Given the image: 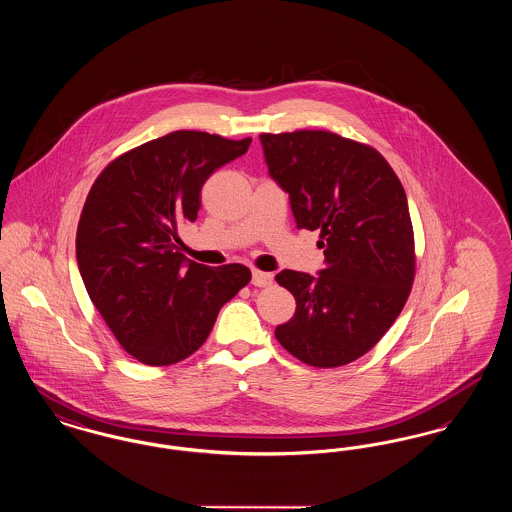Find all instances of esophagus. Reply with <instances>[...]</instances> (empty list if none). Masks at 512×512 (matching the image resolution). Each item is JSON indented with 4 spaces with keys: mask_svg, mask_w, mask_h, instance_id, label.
Instances as JSON below:
<instances>
[{
    "mask_svg": "<svg viewBox=\"0 0 512 512\" xmlns=\"http://www.w3.org/2000/svg\"><path fill=\"white\" fill-rule=\"evenodd\" d=\"M251 284L257 288H265L272 284V274L270 272H263V270H253L251 272Z\"/></svg>",
    "mask_w": 512,
    "mask_h": 512,
    "instance_id": "esophagus-1",
    "label": "esophagus"
}]
</instances>
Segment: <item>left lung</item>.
<instances>
[{"label":"left lung","instance_id":"1","mask_svg":"<svg viewBox=\"0 0 512 512\" xmlns=\"http://www.w3.org/2000/svg\"><path fill=\"white\" fill-rule=\"evenodd\" d=\"M270 178L290 195L297 228L320 230L324 268L282 270L295 313L274 336L318 368L370 351L399 317L414 278L407 195L372 147L322 130L259 136Z\"/></svg>","mask_w":512,"mask_h":512}]
</instances>
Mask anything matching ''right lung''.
I'll return each mask as SVG.
<instances>
[{
    "label": "right lung",
    "mask_w": 512,
    "mask_h": 512,
    "mask_svg": "<svg viewBox=\"0 0 512 512\" xmlns=\"http://www.w3.org/2000/svg\"><path fill=\"white\" fill-rule=\"evenodd\" d=\"M249 144L176 130L115 159L86 197L76 230L80 276L124 351L144 365L190 357L220 307L251 280L244 265L205 267L178 251V226L197 219L205 180Z\"/></svg>",
    "instance_id": "1"
}]
</instances>
